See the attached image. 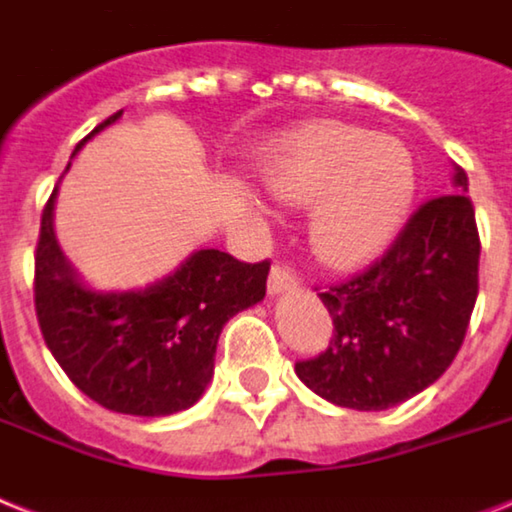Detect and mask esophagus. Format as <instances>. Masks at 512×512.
<instances>
[{"label":"esophagus","mask_w":512,"mask_h":512,"mask_svg":"<svg viewBox=\"0 0 512 512\" xmlns=\"http://www.w3.org/2000/svg\"><path fill=\"white\" fill-rule=\"evenodd\" d=\"M299 289V276L294 273V268L284 263H276L270 268V278H268V292L276 297V294H286V292H297Z\"/></svg>","instance_id":"esophagus-1"}]
</instances>
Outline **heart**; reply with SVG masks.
I'll list each match as a JSON object with an SVG mask.
<instances>
[{
  "label": "heart",
  "mask_w": 512,
  "mask_h": 512,
  "mask_svg": "<svg viewBox=\"0 0 512 512\" xmlns=\"http://www.w3.org/2000/svg\"><path fill=\"white\" fill-rule=\"evenodd\" d=\"M270 191L313 205L310 244L331 268H355L392 242L415 197V162L394 136L323 120L289 144Z\"/></svg>",
  "instance_id": "heart-1"
}]
</instances>
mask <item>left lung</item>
I'll return each mask as SVG.
<instances>
[{"label": "left lung", "instance_id": "obj_1", "mask_svg": "<svg viewBox=\"0 0 512 512\" xmlns=\"http://www.w3.org/2000/svg\"><path fill=\"white\" fill-rule=\"evenodd\" d=\"M455 165L452 191L423 202L368 270L318 297L334 318L328 350L294 365L318 397L386 410L442 376L479 297V228Z\"/></svg>", "mask_w": 512, "mask_h": 512}]
</instances>
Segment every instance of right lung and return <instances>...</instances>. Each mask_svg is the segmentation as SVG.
<instances>
[{
    "instance_id": "add662e5",
    "label": "right lung",
    "mask_w": 512,
    "mask_h": 512,
    "mask_svg": "<svg viewBox=\"0 0 512 512\" xmlns=\"http://www.w3.org/2000/svg\"><path fill=\"white\" fill-rule=\"evenodd\" d=\"M54 197L57 186L41 213L33 273L36 318L54 360L86 397L115 413L160 418L191 407L213 378L223 326L265 297L270 263L197 249L144 289L94 292L54 239Z\"/></svg>"
}]
</instances>
